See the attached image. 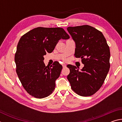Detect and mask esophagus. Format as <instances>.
I'll return each instance as SVG.
<instances>
[{
  "label": "esophagus",
  "instance_id": "34e87169",
  "mask_svg": "<svg viewBox=\"0 0 122 122\" xmlns=\"http://www.w3.org/2000/svg\"><path fill=\"white\" fill-rule=\"evenodd\" d=\"M62 67H66V64L63 63V64H62Z\"/></svg>",
  "mask_w": 122,
  "mask_h": 122
}]
</instances>
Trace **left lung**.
<instances>
[{"mask_svg":"<svg viewBox=\"0 0 122 122\" xmlns=\"http://www.w3.org/2000/svg\"><path fill=\"white\" fill-rule=\"evenodd\" d=\"M67 30L75 42V56L84 65L81 71L67 65V78L71 88L82 96L94 95L103 85L110 68V52L102 33L89 25L68 27Z\"/></svg>","mask_w":122,"mask_h":122,"instance_id":"obj_1","label":"left lung"}]
</instances>
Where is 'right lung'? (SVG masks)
Masks as SVG:
<instances>
[{
  "label": "right lung",
  "mask_w": 122,
  "mask_h": 122,
  "mask_svg": "<svg viewBox=\"0 0 122 122\" xmlns=\"http://www.w3.org/2000/svg\"><path fill=\"white\" fill-rule=\"evenodd\" d=\"M62 28H35L23 35L14 56L16 72L22 86L30 95L38 98L48 96L55 87L62 66L55 61L50 67L44 62V56L51 53L61 39H68Z\"/></svg>",
  "instance_id": "right-lung-1"
}]
</instances>
